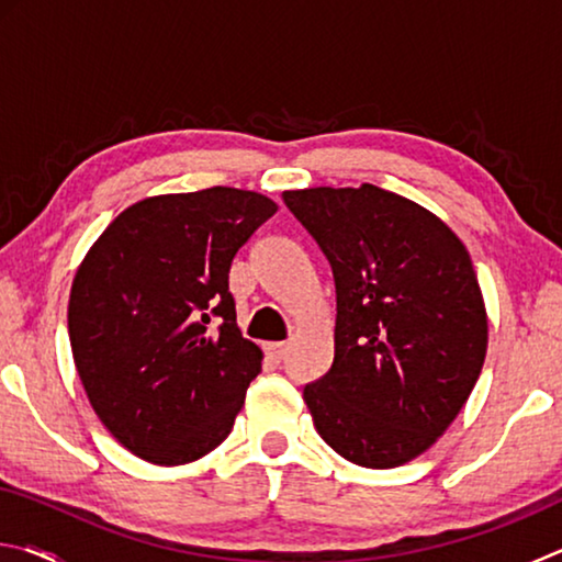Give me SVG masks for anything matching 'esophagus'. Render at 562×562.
Segmentation results:
<instances>
[{"label": "esophagus", "instance_id": "obj_1", "mask_svg": "<svg viewBox=\"0 0 562 562\" xmlns=\"http://www.w3.org/2000/svg\"><path fill=\"white\" fill-rule=\"evenodd\" d=\"M265 351H268V357L280 361L284 357V351H288V345L284 341H270V345H265Z\"/></svg>", "mask_w": 562, "mask_h": 562}]
</instances>
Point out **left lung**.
<instances>
[{
	"mask_svg": "<svg viewBox=\"0 0 562 562\" xmlns=\"http://www.w3.org/2000/svg\"><path fill=\"white\" fill-rule=\"evenodd\" d=\"M282 201L335 274V361L302 392L317 434L367 469L416 459L459 416L486 359L469 250L426 207L372 183L284 190Z\"/></svg>",
	"mask_w": 562,
	"mask_h": 562,
	"instance_id": "left-lung-1",
	"label": "left lung"
}]
</instances>
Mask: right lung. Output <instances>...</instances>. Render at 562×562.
<instances>
[{"instance_id":"right-lung-1","label":"right lung","mask_w":562,"mask_h":562,"mask_svg":"<svg viewBox=\"0 0 562 562\" xmlns=\"http://www.w3.org/2000/svg\"><path fill=\"white\" fill-rule=\"evenodd\" d=\"M274 213L270 198L223 186L146 198L76 270V372L101 424L138 459L190 463L233 431L262 351L237 329L227 278Z\"/></svg>"}]
</instances>
